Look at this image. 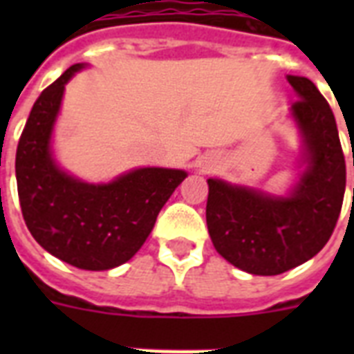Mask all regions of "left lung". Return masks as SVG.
I'll return each mask as SVG.
<instances>
[{"label": "left lung", "mask_w": 354, "mask_h": 354, "mask_svg": "<svg viewBox=\"0 0 354 354\" xmlns=\"http://www.w3.org/2000/svg\"><path fill=\"white\" fill-rule=\"evenodd\" d=\"M292 115L307 143L308 169L288 198H272L221 180H207L205 221L213 246L233 266L279 275L313 259L327 244L346 193V158L335 113L313 80L292 77Z\"/></svg>", "instance_id": "1"}]
</instances>
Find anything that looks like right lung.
<instances>
[{
    "label": "right lung",
    "instance_id": "right-lung-1",
    "mask_svg": "<svg viewBox=\"0 0 354 354\" xmlns=\"http://www.w3.org/2000/svg\"><path fill=\"white\" fill-rule=\"evenodd\" d=\"M66 69L32 104L16 150V182L21 215L44 250L82 270H110L143 246L158 213L187 176L174 169H138L108 185H90L58 171L49 150Z\"/></svg>",
    "mask_w": 354,
    "mask_h": 354
}]
</instances>
